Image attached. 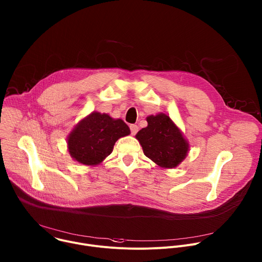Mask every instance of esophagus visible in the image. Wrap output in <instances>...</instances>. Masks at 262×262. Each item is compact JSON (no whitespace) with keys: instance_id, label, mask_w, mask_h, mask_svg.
Here are the masks:
<instances>
[{"instance_id":"esophagus-1","label":"esophagus","mask_w":262,"mask_h":262,"mask_svg":"<svg viewBox=\"0 0 262 262\" xmlns=\"http://www.w3.org/2000/svg\"><path fill=\"white\" fill-rule=\"evenodd\" d=\"M129 128H130V132H132V135H136L138 133V130H139V127L136 124H130Z\"/></svg>"}]
</instances>
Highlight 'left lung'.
I'll return each instance as SVG.
<instances>
[{
    "instance_id": "8db88e82",
    "label": "left lung",
    "mask_w": 262,
    "mask_h": 262,
    "mask_svg": "<svg viewBox=\"0 0 262 262\" xmlns=\"http://www.w3.org/2000/svg\"><path fill=\"white\" fill-rule=\"evenodd\" d=\"M146 120L148 125L136 135L144 154L162 168L178 166L189 151L181 129L165 113L150 115Z\"/></svg>"
}]
</instances>
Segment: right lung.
<instances>
[{"mask_svg": "<svg viewBox=\"0 0 262 262\" xmlns=\"http://www.w3.org/2000/svg\"><path fill=\"white\" fill-rule=\"evenodd\" d=\"M130 129L122 119L106 113L92 112L81 119L67 139L71 157L84 165H98L111 154L116 141Z\"/></svg>", "mask_w": 262, "mask_h": 262, "instance_id": "add662e5", "label": "right lung"}]
</instances>
